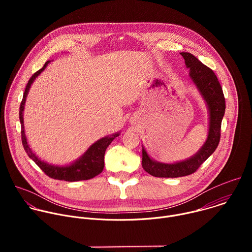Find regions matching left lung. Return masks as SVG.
I'll return each mask as SVG.
<instances>
[{"instance_id": "8db88e82", "label": "left lung", "mask_w": 252, "mask_h": 252, "mask_svg": "<svg viewBox=\"0 0 252 252\" xmlns=\"http://www.w3.org/2000/svg\"><path fill=\"white\" fill-rule=\"evenodd\" d=\"M185 59L189 78L205 101L208 111L207 138L199 151L182 161L165 163L155 160L142 146V167L156 177H181L193 173L217 150L220 139L221 121L225 113V98L222 88L213 70L189 53H181Z\"/></svg>"}]
</instances>
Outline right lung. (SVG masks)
<instances>
[{
    "mask_svg": "<svg viewBox=\"0 0 252 252\" xmlns=\"http://www.w3.org/2000/svg\"><path fill=\"white\" fill-rule=\"evenodd\" d=\"M51 63V61L46 62L44 66L39 69L37 73H34L32 77L29 80L28 85L26 87L23 100L20 105V122L22 126V142L26 153L28 154L29 158H32L35 163L39 165V167L50 177L59 179V181H65V182H79V181H87L94 177L95 175L99 174L104 166V153L106 148L111 145V142L120 135V132L107 135L101 137L100 139L94 142L93 145L84 153L82 157H80L77 160L71 162L66 165H55L50 164L42 159H40L35 154L30 148L27 136L25 133V126H24V110H25V103L31 89L32 84L38 78L42 71L45 70L47 65Z\"/></svg>",
    "mask_w": 252,
    "mask_h": 252,
    "instance_id": "1",
    "label": "right lung"
}]
</instances>
